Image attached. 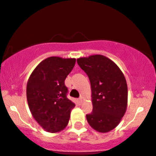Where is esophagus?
<instances>
[{"instance_id": "1", "label": "esophagus", "mask_w": 156, "mask_h": 156, "mask_svg": "<svg viewBox=\"0 0 156 156\" xmlns=\"http://www.w3.org/2000/svg\"><path fill=\"white\" fill-rule=\"evenodd\" d=\"M78 102H79V103H82V98H78Z\"/></svg>"}]
</instances>
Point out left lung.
I'll use <instances>...</instances> for the list:
<instances>
[{
  "label": "left lung",
  "instance_id": "8db88e82",
  "mask_svg": "<svg viewBox=\"0 0 156 156\" xmlns=\"http://www.w3.org/2000/svg\"><path fill=\"white\" fill-rule=\"evenodd\" d=\"M87 73L92 88L93 110L87 114L88 123L101 133L117 126L126 112L128 87L125 78L117 65L101 55L77 59Z\"/></svg>",
  "mask_w": 156,
  "mask_h": 156
}]
</instances>
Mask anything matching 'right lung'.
I'll return each instance as SVG.
<instances>
[{"label":"right lung","mask_w":156,"mask_h":156,"mask_svg":"<svg viewBox=\"0 0 156 156\" xmlns=\"http://www.w3.org/2000/svg\"><path fill=\"white\" fill-rule=\"evenodd\" d=\"M75 64V58L49 57L38 64L28 79V106L35 120L46 131L56 133L68 124L76 105L67 98L64 80Z\"/></svg>","instance_id":"right-lung-1"}]
</instances>
